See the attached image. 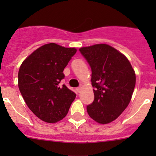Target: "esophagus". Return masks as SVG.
Segmentation results:
<instances>
[{"label":"esophagus","instance_id":"34e87169","mask_svg":"<svg viewBox=\"0 0 156 156\" xmlns=\"http://www.w3.org/2000/svg\"><path fill=\"white\" fill-rule=\"evenodd\" d=\"M81 89H82V85H80V86L79 87H77V88H76V90H77V92H80Z\"/></svg>","mask_w":156,"mask_h":156}]
</instances>
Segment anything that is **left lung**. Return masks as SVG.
I'll return each mask as SVG.
<instances>
[{
  "label": "left lung",
  "mask_w": 156,
  "mask_h": 156,
  "mask_svg": "<svg viewBox=\"0 0 156 156\" xmlns=\"http://www.w3.org/2000/svg\"><path fill=\"white\" fill-rule=\"evenodd\" d=\"M91 69L94 100L87 106L88 115L96 122H112L131 100L136 76L129 60L108 44H95L80 49Z\"/></svg>",
  "instance_id": "left-lung-1"
}]
</instances>
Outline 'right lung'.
Wrapping results in <instances>:
<instances>
[{
  "instance_id": "add662e5",
  "label": "right lung",
  "mask_w": 156,
  "mask_h": 156,
  "mask_svg": "<svg viewBox=\"0 0 156 156\" xmlns=\"http://www.w3.org/2000/svg\"><path fill=\"white\" fill-rule=\"evenodd\" d=\"M76 52V48L51 43L37 49L22 63L18 74L19 90L29 108L41 120L54 123L68 113L76 94L59 83Z\"/></svg>"
}]
</instances>
